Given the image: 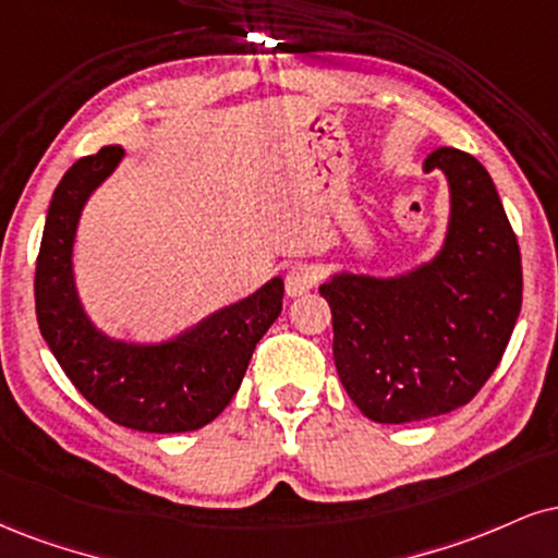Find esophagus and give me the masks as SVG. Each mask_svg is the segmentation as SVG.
<instances>
[{
    "mask_svg": "<svg viewBox=\"0 0 558 558\" xmlns=\"http://www.w3.org/2000/svg\"><path fill=\"white\" fill-rule=\"evenodd\" d=\"M319 283V270L308 262H296L286 272V293L288 296H304Z\"/></svg>",
    "mask_w": 558,
    "mask_h": 558,
    "instance_id": "1",
    "label": "esophagus"
}]
</instances>
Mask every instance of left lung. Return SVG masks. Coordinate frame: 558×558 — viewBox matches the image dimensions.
<instances>
[{"label": "left lung", "instance_id": "8db88e82", "mask_svg": "<svg viewBox=\"0 0 558 558\" xmlns=\"http://www.w3.org/2000/svg\"><path fill=\"white\" fill-rule=\"evenodd\" d=\"M452 215L445 246L400 278L335 275L319 293L332 312L340 381L377 424H411L468 405L512 338L522 306L520 244L492 177L468 153L439 147Z\"/></svg>", "mask_w": 558, "mask_h": 558}]
</instances>
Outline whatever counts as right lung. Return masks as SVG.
<instances>
[{
    "label": "right lung",
    "instance_id": "1",
    "mask_svg": "<svg viewBox=\"0 0 558 558\" xmlns=\"http://www.w3.org/2000/svg\"><path fill=\"white\" fill-rule=\"evenodd\" d=\"M122 156V145L100 147L53 190L33 280L38 327L77 392L113 424L147 434L197 432L239 392L254 348L283 308V280L272 278L166 343L134 345L98 332L80 306L72 244L85 199Z\"/></svg>",
    "mask_w": 558,
    "mask_h": 558
}]
</instances>
